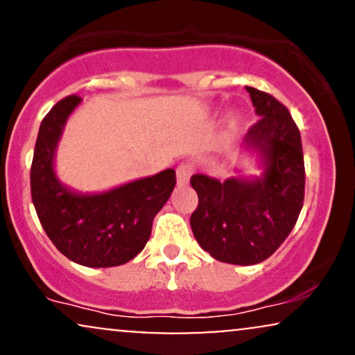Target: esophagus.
<instances>
[{
	"instance_id": "34e87169",
	"label": "esophagus",
	"mask_w": 355,
	"mask_h": 355,
	"mask_svg": "<svg viewBox=\"0 0 355 355\" xmlns=\"http://www.w3.org/2000/svg\"><path fill=\"white\" fill-rule=\"evenodd\" d=\"M193 164H190V162H185V164H180L177 168V183L178 185H187L190 180L191 173H193Z\"/></svg>"
}]
</instances>
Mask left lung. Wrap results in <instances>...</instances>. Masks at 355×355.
I'll use <instances>...</instances> for the list:
<instances>
[{"label": "left lung", "mask_w": 355, "mask_h": 355, "mask_svg": "<svg viewBox=\"0 0 355 355\" xmlns=\"http://www.w3.org/2000/svg\"><path fill=\"white\" fill-rule=\"evenodd\" d=\"M259 121L248 128L245 144L263 155L262 178L218 182L191 175L198 205L191 232L214 259L235 266L263 262L282 245L304 205L305 166L299 126L279 100L245 87Z\"/></svg>", "instance_id": "1"}]
</instances>
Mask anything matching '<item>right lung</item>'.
<instances>
[{
	"label": "right lung",
	"instance_id": "right-lung-1",
	"mask_svg": "<svg viewBox=\"0 0 355 355\" xmlns=\"http://www.w3.org/2000/svg\"><path fill=\"white\" fill-rule=\"evenodd\" d=\"M80 96L60 100L40 125L31 198L44 232L64 257L85 267H116L144 250L155 215L170 198L177 178L168 168L105 193L83 195L61 185L53 155L64 121Z\"/></svg>",
	"mask_w": 355,
	"mask_h": 355
}]
</instances>
